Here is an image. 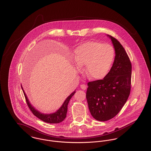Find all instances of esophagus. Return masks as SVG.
<instances>
[{
    "mask_svg": "<svg viewBox=\"0 0 151 151\" xmlns=\"http://www.w3.org/2000/svg\"><path fill=\"white\" fill-rule=\"evenodd\" d=\"M80 87H81V88L82 89H84V90H86V86L85 84H81V85L80 86Z\"/></svg>",
    "mask_w": 151,
    "mask_h": 151,
    "instance_id": "obj_1",
    "label": "esophagus"
}]
</instances>
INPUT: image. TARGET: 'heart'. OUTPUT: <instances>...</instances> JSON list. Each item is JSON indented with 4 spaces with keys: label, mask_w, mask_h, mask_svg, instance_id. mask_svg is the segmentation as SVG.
Here are the masks:
<instances>
[{
    "label": "heart",
    "mask_w": 151,
    "mask_h": 151,
    "mask_svg": "<svg viewBox=\"0 0 151 151\" xmlns=\"http://www.w3.org/2000/svg\"><path fill=\"white\" fill-rule=\"evenodd\" d=\"M74 57L79 67L86 65V74L89 78L101 80L108 74L111 67L115 50L110 44L89 41L78 46Z\"/></svg>",
    "instance_id": "obj_1"
}]
</instances>
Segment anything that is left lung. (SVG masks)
Returning a JSON list of instances; mask_svg holds the SVG:
<instances>
[{"mask_svg":"<svg viewBox=\"0 0 151 151\" xmlns=\"http://www.w3.org/2000/svg\"><path fill=\"white\" fill-rule=\"evenodd\" d=\"M115 50V58L108 74L102 79L88 82L86 98L92 117L105 122L116 116L128 99L131 91L132 66L124 48L108 35Z\"/></svg>","mask_w":151,"mask_h":151,"instance_id":"left-lung-1","label":"left lung"}]
</instances>
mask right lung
Listing matches in <instances>:
<instances>
[{
  "instance_id": "1",
  "label": "right lung",
  "mask_w": 151,
  "mask_h": 151,
  "mask_svg": "<svg viewBox=\"0 0 151 151\" xmlns=\"http://www.w3.org/2000/svg\"><path fill=\"white\" fill-rule=\"evenodd\" d=\"M22 89L26 100V102L28 105V106L31 112L33 113L34 116H35L37 117L40 119V120H42L44 122L47 123H50V124H58L59 123H61L63 122L66 117V114L67 112V106L68 104V102L71 98V97L74 95L76 93V91H74L73 93H71L65 99L63 104L62 106L60 108L59 110H57L55 113H52V114H42L41 112L38 111L35 108L32 107V106L29 103L27 96L22 86Z\"/></svg>"
}]
</instances>
